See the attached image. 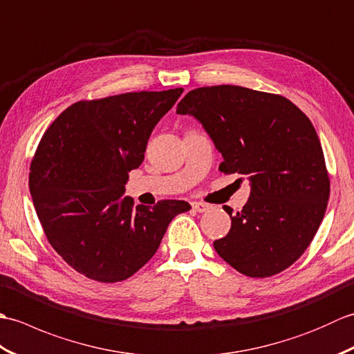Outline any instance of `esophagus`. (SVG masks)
<instances>
[{
    "label": "esophagus",
    "instance_id": "esophagus-1",
    "mask_svg": "<svg viewBox=\"0 0 354 354\" xmlns=\"http://www.w3.org/2000/svg\"><path fill=\"white\" fill-rule=\"evenodd\" d=\"M192 207H193L194 212H198V213H207L208 209L212 208V205L205 204V202H193Z\"/></svg>",
    "mask_w": 354,
    "mask_h": 354
}]
</instances>
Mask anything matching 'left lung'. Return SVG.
Segmentation results:
<instances>
[{"instance_id":"1","label":"left lung","mask_w":354,"mask_h":354,"mask_svg":"<svg viewBox=\"0 0 354 354\" xmlns=\"http://www.w3.org/2000/svg\"><path fill=\"white\" fill-rule=\"evenodd\" d=\"M176 114L204 126L223 156L219 170L250 179L251 194L231 230L213 243L248 277L265 278L293 265L324 219L330 181L310 120L283 95L236 85L196 88Z\"/></svg>"}]
</instances>
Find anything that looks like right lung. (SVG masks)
Here are the masks:
<instances>
[{
	"label": "right lung",
	"instance_id": "right-lung-1",
	"mask_svg": "<svg viewBox=\"0 0 354 354\" xmlns=\"http://www.w3.org/2000/svg\"><path fill=\"white\" fill-rule=\"evenodd\" d=\"M183 88L82 100L44 133L30 165L36 214L55 251L79 274L102 283L133 275L153 257L185 201L133 207L123 196L150 133Z\"/></svg>",
	"mask_w": 354,
	"mask_h": 354
}]
</instances>
